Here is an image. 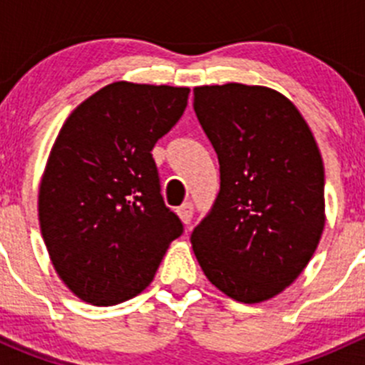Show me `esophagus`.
<instances>
[{
    "label": "esophagus",
    "instance_id": "esophagus-1",
    "mask_svg": "<svg viewBox=\"0 0 365 365\" xmlns=\"http://www.w3.org/2000/svg\"><path fill=\"white\" fill-rule=\"evenodd\" d=\"M192 213H194L192 203H183L178 208V217L182 219L183 224H189L190 220H192Z\"/></svg>",
    "mask_w": 365,
    "mask_h": 365
}]
</instances>
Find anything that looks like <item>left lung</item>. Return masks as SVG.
I'll use <instances>...</instances> for the list:
<instances>
[{
	"mask_svg": "<svg viewBox=\"0 0 365 365\" xmlns=\"http://www.w3.org/2000/svg\"><path fill=\"white\" fill-rule=\"evenodd\" d=\"M194 111L219 157L220 190L194 227L192 251L224 295L270 300L304 272L325 227L314 135L295 104L267 86H197Z\"/></svg>",
	"mask_w": 365,
	"mask_h": 365,
	"instance_id": "1",
	"label": "left lung"
}]
</instances>
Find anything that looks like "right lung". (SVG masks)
Wrapping results in <instances>:
<instances>
[{
	"label": "right lung",
	"instance_id": "add662e5",
	"mask_svg": "<svg viewBox=\"0 0 365 365\" xmlns=\"http://www.w3.org/2000/svg\"><path fill=\"white\" fill-rule=\"evenodd\" d=\"M189 88L118 81L65 120L43 169L38 220L53 267L93 305L153 281L182 220L164 205L152 150L187 108Z\"/></svg>",
	"mask_w": 365,
	"mask_h": 365
}]
</instances>
